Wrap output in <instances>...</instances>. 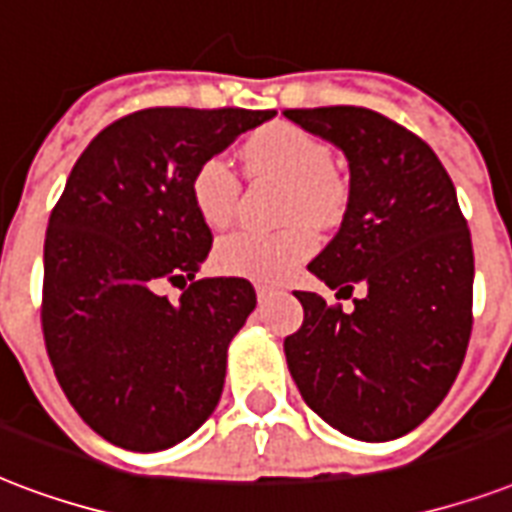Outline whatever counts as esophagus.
Returning <instances> with one entry per match:
<instances>
[{"mask_svg":"<svg viewBox=\"0 0 512 512\" xmlns=\"http://www.w3.org/2000/svg\"><path fill=\"white\" fill-rule=\"evenodd\" d=\"M255 292L260 300H268L276 292V287H271V284H255Z\"/></svg>","mask_w":512,"mask_h":512,"instance_id":"1","label":"esophagus"}]
</instances>
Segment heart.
Instances as JSON below:
<instances>
[{"instance_id":"1","label":"heart","mask_w":512,"mask_h":512,"mask_svg":"<svg viewBox=\"0 0 512 512\" xmlns=\"http://www.w3.org/2000/svg\"><path fill=\"white\" fill-rule=\"evenodd\" d=\"M244 163L252 177L287 182L279 230L241 228L217 244V265L225 273L279 282L290 276L314 249V230L333 225L346 206V190L333 174V150L319 136L292 123H271L244 144ZM241 179L225 155H209L190 177V201L209 228H222L239 209Z\"/></svg>"}]
</instances>
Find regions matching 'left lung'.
Instances as JSON below:
<instances>
[{"label":"left lung","mask_w":512,"mask_h":512,"mask_svg":"<svg viewBox=\"0 0 512 512\" xmlns=\"http://www.w3.org/2000/svg\"><path fill=\"white\" fill-rule=\"evenodd\" d=\"M349 161L341 230L308 271L354 311L295 292L303 325L287 365L314 413L343 435L395 440L435 411L473 330V241L454 182L427 142L365 107L287 109Z\"/></svg>","instance_id":"obj_1"}]
</instances>
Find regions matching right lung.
I'll return each mask as SVG.
<instances>
[{"instance_id": "obj_1", "label": "right lung", "mask_w": 512, "mask_h": 512, "mask_svg": "<svg viewBox=\"0 0 512 512\" xmlns=\"http://www.w3.org/2000/svg\"><path fill=\"white\" fill-rule=\"evenodd\" d=\"M273 115L139 109L104 128L66 179L45 233L42 333L66 400L115 446H177L220 403L228 346L257 295L239 276L195 282L212 230L190 177ZM166 281L183 282L179 301L157 292Z\"/></svg>"}]
</instances>
